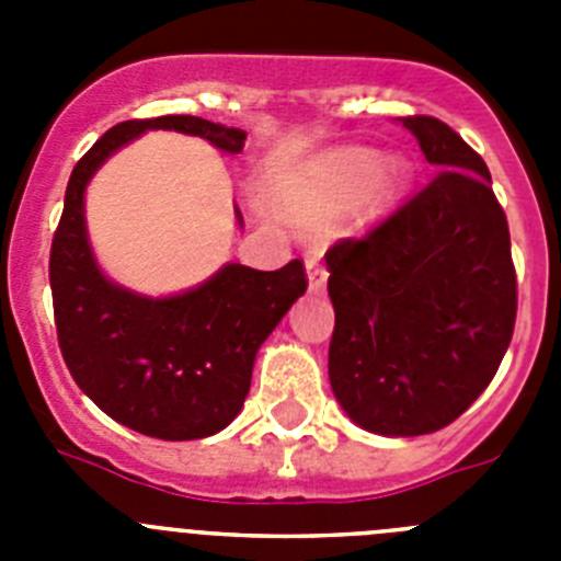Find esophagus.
<instances>
[{
    "label": "esophagus",
    "mask_w": 561,
    "mask_h": 561,
    "mask_svg": "<svg viewBox=\"0 0 561 561\" xmlns=\"http://www.w3.org/2000/svg\"><path fill=\"white\" fill-rule=\"evenodd\" d=\"M306 272H309V289L314 291H323L325 289V280H329V272H325L323 266V257L317 255V252H311V255H306Z\"/></svg>",
    "instance_id": "34e87169"
}]
</instances>
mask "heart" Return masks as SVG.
Returning <instances> with one entry per match:
<instances>
[{
  "instance_id": "b5f03b06",
  "label": "heart",
  "mask_w": 561,
  "mask_h": 561,
  "mask_svg": "<svg viewBox=\"0 0 561 561\" xmlns=\"http://www.w3.org/2000/svg\"><path fill=\"white\" fill-rule=\"evenodd\" d=\"M368 182L370 193L365 210H368L370 219H379L390 207H396L401 193L408 191V162L388 160L385 165H379V153L374 148H342L320 165L314 193L325 205H345Z\"/></svg>"
}]
</instances>
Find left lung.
Masks as SVG:
<instances>
[{
	"label": "left lung",
	"instance_id": "1",
	"mask_svg": "<svg viewBox=\"0 0 561 561\" xmlns=\"http://www.w3.org/2000/svg\"><path fill=\"white\" fill-rule=\"evenodd\" d=\"M435 180L325 252L329 379L354 424L427 435L489 388L517 320L508 221L483 157L438 117H401Z\"/></svg>",
	"mask_w": 561,
	"mask_h": 561
}]
</instances>
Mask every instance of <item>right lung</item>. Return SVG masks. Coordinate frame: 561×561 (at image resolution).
Segmentation results:
<instances>
[{
	"instance_id": "1",
	"label": "right lung",
	"mask_w": 561,
	"mask_h": 561,
	"mask_svg": "<svg viewBox=\"0 0 561 561\" xmlns=\"http://www.w3.org/2000/svg\"><path fill=\"white\" fill-rule=\"evenodd\" d=\"M148 128L205 137L225 153H238L247 140L241 128L165 114L117 123L83 153L69 176L49 250L58 345L78 388L108 419L151 438H207L241 413L261 342L309 280L304 261L295 257L275 272L227 264L173 297H146L112 284L89 247L83 191L117 148ZM236 216L241 225L238 207Z\"/></svg>"
}]
</instances>
